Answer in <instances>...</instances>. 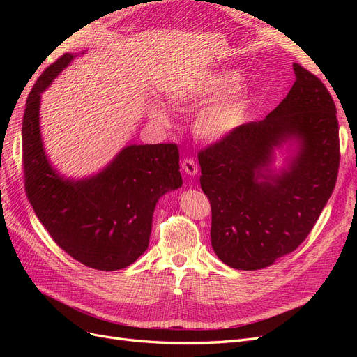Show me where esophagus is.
I'll list each match as a JSON object with an SVG mask.
<instances>
[{"instance_id":"obj_1","label":"esophagus","mask_w":357,"mask_h":357,"mask_svg":"<svg viewBox=\"0 0 357 357\" xmlns=\"http://www.w3.org/2000/svg\"><path fill=\"white\" fill-rule=\"evenodd\" d=\"M181 168H183V171L186 172L188 176H195L197 172H198V165H197V162L193 160V159H190V158H186L185 160L181 162Z\"/></svg>"}]
</instances>
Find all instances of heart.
<instances>
[{
  "label": "heart",
  "mask_w": 357,
  "mask_h": 357,
  "mask_svg": "<svg viewBox=\"0 0 357 357\" xmlns=\"http://www.w3.org/2000/svg\"><path fill=\"white\" fill-rule=\"evenodd\" d=\"M241 79V71L223 70L201 84L186 86L171 93L172 104L181 109H190L204 101L214 100L202 107L193 119V132L197 138L205 143H218L241 126L253 101L250 88L238 86ZM152 119L160 125L168 123V114L160 107L153 110Z\"/></svg>",
  "instance_id": "obj_1"
}]
</instances>
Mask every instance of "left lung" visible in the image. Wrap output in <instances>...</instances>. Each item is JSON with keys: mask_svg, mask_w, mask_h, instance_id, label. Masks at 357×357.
Wrapping results in <instances>:
<instances>
[{"mask_svg": "<svg viewBox=\"0 0 357 357\" xmlns=\"http://www.w3.org/2000/svg\"><path fill=\"white\" fill-rule=\"evenodd\" d=\"M294 71L287 96L264 121L241 125L198 155L201 189L211 204V245L235 269H262L296 250L337 183L335 102L314 74L299 63ZM287 141H296L298 152L277 175L268 168L273 149Z\"/></svg>", "mask_w": 357, "mask_h": 357, "instance_id": "left-lung-1", "label": "left lung"}]
</instances>
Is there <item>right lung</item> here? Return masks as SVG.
<instances>
[{"instance_id": "right-lung-1", "label": "right lung", "mask_w": 357, "mask_h": 357, "mask_svg": "<svg viewBox=\"0 0 357 357\" xmlns=\"http://www.w3.org/2000/svg\"><path fill=\"white\" fill-rule=\"evenodd\" d=\"M74 56L63 53L29 92L22 123L25 190L38 220L63 252L89 268L116 271L147 250L156 202L183 185L178 149L131 144L92 177L58 174L41 142L40 101Z\"/></svg>"}]
</instances>
